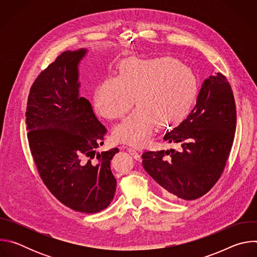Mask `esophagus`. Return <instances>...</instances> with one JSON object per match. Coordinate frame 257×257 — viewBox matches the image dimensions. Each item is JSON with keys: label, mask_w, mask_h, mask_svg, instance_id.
I'll use <instances>...</instances> for the list:
<instances>
[{"label": "esophagus", "mask_w": 257, "mask_h": 257, "mask_svg": "<svg viewBox=\"0 0 257 257\" xmlns=\"http://www.w3.org/2000/svg\"><path fill=\"white\" fill-rule=\"evenodd\" d=\"M127 151L129 152V154L136 160H139L140 158V151L136 150L135 148H127Z\"/></svg>", "instance_id": "1"}]
</instances>
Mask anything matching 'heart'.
Returning a JSON list of instances; mask_svg holds the SVG:
<instances>
[{"label": "heart", "instance_id": "1", "mask_svg": "<svg viewBox=\"0 0 257 257\" xmlns=\"http://www.w3.org/2000/svg\"><path fill=\"white\" fill-rule=\"evenodd\" d=\"M197 78L186 65L173 58H130L120 66V75L105 78L98 86L95 103L98 113L109 120L122 119L117 140L132 145L148 141L159 124L175 125L184 119L196 98Z\"/></svg>", "mask_w": 257, "mask_h": 257}]
</instances>
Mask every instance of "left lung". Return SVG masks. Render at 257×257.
Wrapping results in <instances>:
<instances>
[{"label":"left lung","instance_id":"obj_1","mask_svg":"<svg viewBox=\"0 0 257 257\" xmlns=\"http://www.w3.org/2000/svg\"><path fill=\"white\" fill-rule=\"evenodd\" d=\"M236 104L226 76L204 80L194 108L164 140L181 150L145 152L143 169L171 199L194 200L207 193L222 176L236 130Z\"/></svg>","mask_w":257,"mask_h":257}]
</instances>
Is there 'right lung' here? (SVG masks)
<instances>
[{
    "instance_id": "right-lung-1",
    "label": "right lung",
    "mask_w": 257,
    "mask_h": 257,
    "mask_svg": "<svg viewBox=\"0 0 257 257\" xmlns=\"http://www.w3.org/2000/svg\"><path fill=\"white\" fill-rule=\"evenodd\" d=\"M86 52L66 51L41 72L25 116L30 153L47 188L71 209L95 213L114 198L111 161L119 150L95 154L106 129L79 92L78 64Z\"/></svg>"
}]
</instances>
